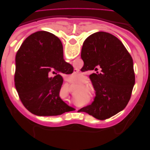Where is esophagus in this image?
Segmentation results:
<instances>
[{
  "mask_svg": "<svg viewBox=\"0 0 150 150\" xmlns=\"http://www.w3.org/2000/svg\"><path fill=\"white\" fill-rule=\"evenodd\" d=\"M79 70L78 69H74V72H76V73H78V72H79Z\"/></svg>",
  "mask_w": 150,
  "mask_h": 150,
  "instance_id": "1",
  "label": "esophagus"
}]
</instances>
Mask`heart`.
<instances>
[{"mask_svg":"<svg viewBox=\"0 0 150 150\" xmlns=\"http://www.w3.org/2000/svg\"><path fill=\"white\" fill-rule=\"evenodd\" d=\"M70 78H71V79L73 81H79L80 80V79H81V76L79 75V74H74V73H72L71 75V76H70Z\"/></svg>","mask_w":150,"mask_h":150,"instance_id":"heart-1","label":"heart"}]
</instances>
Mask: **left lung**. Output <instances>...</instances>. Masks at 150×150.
Wrapping results in <instances>:
<instances>
[{
	"instance_id": "obj_1",
	"label": "left lung",
	"mask_w": 150,
	"mask_h": 150,
	"mask_svg": "<svg viewBox=\"0 0 150 150\" xmlns=\"http://www.w3.org/2000/svg\"><path fill=\"white\" fill-rule=\"evenodd\" d=\"M81 56L89 70L102 69L89 76L96 91L94 101L80 110L100 120L123 110L135 83L132 57L123 44L111 34L98 32L84 40Z\"/></svg>"
}]
</instances>
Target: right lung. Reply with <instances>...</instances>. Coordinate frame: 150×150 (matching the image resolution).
<instances>
[{
  "mask_svg": "<svg viewBox=\"0 0 150 150\" xmlns=\"http://www.w3.org/2000/svg\"><path fill=\"white\" fill-rule=\"evenodd\" d=\"M71 67L63 59L61 40L54 34L38 31L27 38L16 54L14 78L17 92L27 110L39 116L74 110L59 97L61 76H48L51 72L64 73Z\"/></svg>",
  "mask_w": 150,
  "mask_h": 150,
  "instance_id": "1",
  "label": "right lung"
}]
</instances>
